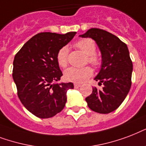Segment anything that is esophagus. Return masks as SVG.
I'll return each instance as SVG.
<instances>
[{
    "instance_id": "esophagus-1",
    "label": "esophagus",
    "mask_w": 146,
    "mask_h": 146,
    "mask_svg": "<svg viewBox=\"0 0 146 146\" xmlns=\"http://www.w3.org/2000/svg\"><path fill=\"white\" fill-rule=\"evenodd\" d=\"M74 86L75 88H79V87H81V84H78V83H74Z\"/></svg>"
}]
</instances>
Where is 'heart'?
<instances>
[{"mask_svg":"<svg viewBox=\"0 0 146 146\" xmlns=\"http://www.w3.org/2000/svg\"><path fill=\"white\" fill-rule=\"evenodd\" d=\"M75 46L82 51L85 55H88L87 62L91 63L94 66H98L100 65V58L95 54L96 45L94 42L91 39H80L75 43ZM68 49L67 46H63L61 48L57 53L56 59L58 64L61 67H65L68 64ZM93 71L91 68L87 66L84 68L70 67L66 69L64 72V76L67 81L73 82H83L92 75Z\"/></svg>","mask_w":146,"mask_h":146,"instance_id":"b5f03b06","label":"heart"}]
</instances>
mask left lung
I'll return each mask as SVG.
<instances>
[{"mask_svg":"<svg viewBox=\"0 0 146 146\" xmlns=\"http://www.w3.org/2000/svg\"><path fill=\"white\" fill-rule=\"evenodd\" d=\"M79 36L94 39L102 58L100 72L94 80L104 87L101 90L93 88L86 102L93 111L109 113L120 106L131 88L133 62L128 47L113 34L97 28H91Z\"/></svg>","mask_w":146,"mask_h":146,"instance_id":"obj_1","label":"left lung"}]
</instances>
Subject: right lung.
Instances as JSON below:
<instances>
[{
    "instance_id": "1",
    "label": "right lung",
    "mask_w": 146,
    "mask_h": 146,
    "mask_svg": "<svg viewBox=\"0 0 146 146\" xmlns=\"http://www.w3.org/2000/svg\"><path fill=\"white\" fill-rule=\"evenodd\" d=\"M75 34L38 33L14 57L13 78L19 99L27 110L39 118H50L62 111L67 100L68 90L74 88L72 82H57L62 72L56 56Z\"/></svg>"
}]
</instances>
